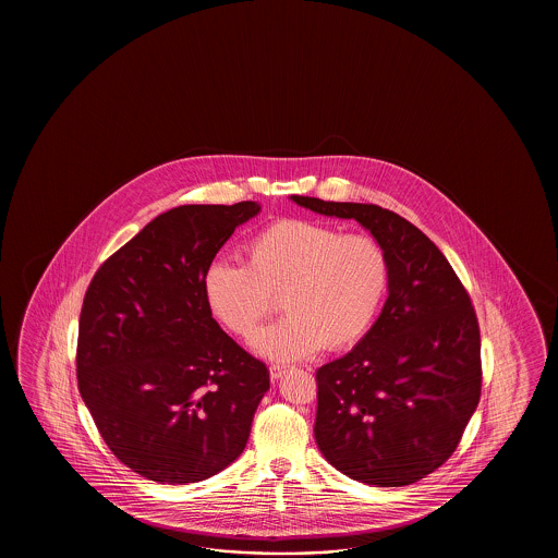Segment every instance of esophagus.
<instances>
[{
	"mask_svg": "<svg viewBox=\"0 0 558 558\" xmlns=\"http://www.w3.org/2000/svg\"><path fill=\"white\" fill-rule=\"evenodd\" d=\"M284 373H287V367H283V365H274V367L269 368V375H271L274 380L281 379Z\"/></svg>",
	"mask_w": 558,
	"mask_h": 558,
	"instance_id": "obj_1",
	"label": "esophagus"
}]
</instances>
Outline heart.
I'll return each mask as SVG.
<instances>
[{
  "label": "heart",
  "instance_id": "b5f03b06",
  "mask_svg": "<svg viewBox=\"0 0 558 558\" xmlns=\"http://www.w3.org/2000/svg\"><path fill=\"white\" fill-rule=\"evenodd\" d=\"M247 263L215 262L203 274L205 305L227 331L250 341L262 320L283 319L255 339L277 363L344 349L367 335L389 287V257L365 233L343 235L308 219H279L245 245Z\"/></svg>",
  "mask_w": 558,
  "mask_h": 558
}]
</instances>
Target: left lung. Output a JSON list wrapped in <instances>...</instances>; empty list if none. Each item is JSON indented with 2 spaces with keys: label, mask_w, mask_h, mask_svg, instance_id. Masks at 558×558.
<instances>
[{
  "label": "left lung",
  "mask_w": 558,
  "mask_h": 558,
  "mask_svg": "<svg viewBox=\"0 0 558 558\" xmlns=\"http://www.w3.org/2000/svg\"><path fill=\"white\" fill-rule=\"evenodd\" d=\"M291 202L355 219L391 267L379 319L317 371V447L359 483H416L451 457L478 404L481 332L471 299L439 247L401 215L368 203Z\"/></svg>",
  "instance_id": "8db88e82"
}]
</instances>
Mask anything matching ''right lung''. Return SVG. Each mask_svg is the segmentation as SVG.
I'll return each instance as SVG.
<instances>
[{"mask_svg":"<svg viewBox=\"0 0 558 558\" xmlns=\"http://www.w3.org/2000/svg\"><path fill=\"white\" fill-rule=\"evenodd\" d=\"M255 202L181 205L143 227L85 293L77 380L107 447L161 485L199 483L245 449L269 371L211 317L203 274Z\"/></svg>","mask_w":558,"mask_h":558,"instance_id":"1","label":"right lung"}]
</instances>
